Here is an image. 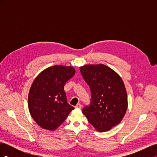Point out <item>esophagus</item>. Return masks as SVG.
I'll return each instance as SVG.
<instances>
[{
	"label": "esophagus",
	"instance_id": "obj_1",
	"mask_svg": "<svg viewBox=\"0 0 157 157\" xmlns=\"http://www.w3.org/2000/svg\"><path fill=\"white\" fill-rule=\"evenodd\" d=\"M75 108H77V109H81L82 108V105L80 103H78V104H77V105L75 106Z\"/></svg>",
	"mask_w": 157,
	"mask_h": 157
}]
</instances>
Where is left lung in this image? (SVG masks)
<instances>
[{
    "mask_svg": "<svg viewBox=\"0 0 157 157\" xmlns=\"http://www.w3.org/2000/svg\"><path fill=\"white\" fill-rule=\"evenodd\" d=\"M80 71L91 92L90 104L82 113L97 131L110 130L119 124L127 110L124 82L115 71L103 64L86 65Z\"/></svg>",
    "mask_w": 157,
    "mask_h": 157,
    "instance_id": "obj_1",
    "label": "left lung"
}]
</instances>
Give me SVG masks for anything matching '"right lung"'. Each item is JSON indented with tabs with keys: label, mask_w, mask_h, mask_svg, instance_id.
I'll use <instances>...</instances> for the list:
<instances>
[{
	"label": "right lung",
	"mask_w": 157,
	"mask_h": 157,
	"mask_svg": "<svg viewBox=\"0 0 157 157\" xmlns=\"http://www.w3.org/2000/svg\"><path fill=\"white\" fill-rule=\"evenodd\" d=\"M75 74L73 67L54 65L46 69L33 81L28 96L31 115L36 124L55 130L75 108L67 101L64 86Z\"/></svg>",
	"instance_id": "add662e5"
}]
</instances>
